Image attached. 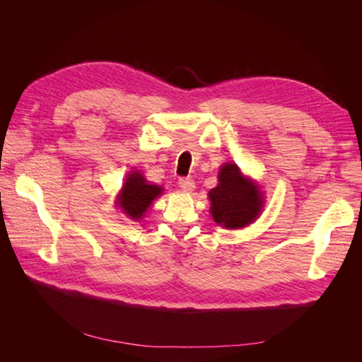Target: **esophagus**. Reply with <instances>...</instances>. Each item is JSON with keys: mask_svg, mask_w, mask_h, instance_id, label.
<instances>
[{"mask_svg": "<svg viewBox=\"0 0 362 362\" xmlns=\"http://www.w3.org/2000/svg\"><path fill=\"white\" fill-rule=\"evenodd\" d=\"M178 184H180V187L185 192H192L194 189V181L190 177H181L178 180Z\"/></svg>", "mask_w": 362, "mask_h": 362, "instance_id": "1", "label": "esophagus"}]
</instances>
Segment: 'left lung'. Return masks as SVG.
Wrapping results in <instances>:
<instances>
[{
    "mask_svg": "<svg viewBox=\"0 0 362 362\" xmlns=\"http://www.w3.org/2000/svg\"><path fill=\"white\" fill-rule=\"evenodd\" d=\"M208 196L214 222L231 229L254 222L262 206L258 185L247 181L234 163H226L221 169L217 187L211 189Z\"/></svg>",
    "mask_w": 362,
    "mask_h": 362,
    "instance_id": "left-lung-1",
    "label": "left lung"
}]
</instances>
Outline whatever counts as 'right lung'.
<instances>
[{"label": "right lung", "instance_id": "1", "mask_svg": "<svg viewBox=\"0 0 362 362\" xmlns=\"http://www.w3.org/2000/svg\"><path fill=\"white\" fill-rule=\"evenodd\" d=\"M160 193L161 189L158 185L148 184L139 172H133L128 175L122 192L119 194V206L131 218L139 221Z\"/></svg>", "mask_w": 362, "mask_h": 362}]
</instances>
